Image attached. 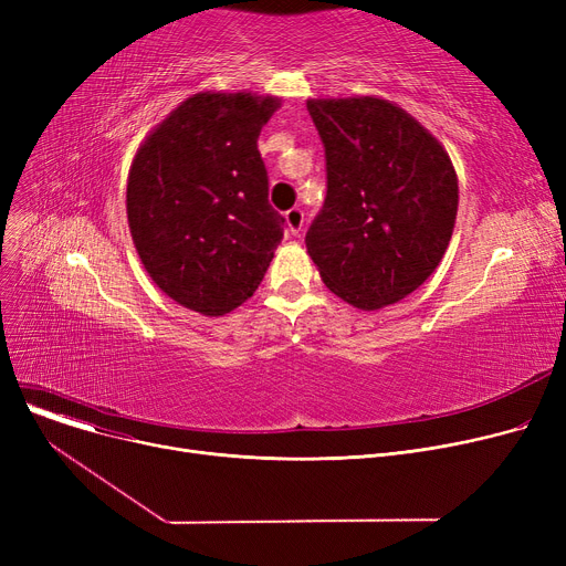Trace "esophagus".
Segmentation results:
<instances>
[{
  "instance_id": "obj_1",
  "label": "esophagus",
  "mask_w": 566,
  "mask_h": 566,
  "mask_svg": "<svg viewBox=\"0 0 566 566\" xmlns=\"http://www.w3.org/2000/svg\"><path fill=\"white\" fill-rule=\"evenodd\" d=\"M284 220H286V229L295 235L303 231V224H305V213L303 208H289V211L284 213Z\"/></svg>"
}]
</instances>
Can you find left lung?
Segmentation results:
<instances>
[{
	"instance_id": "1",
	"label": "left lung",
	"mask_w": 566,
	"mask_h": 566,
	"mask_svg": "<svg viewBox=\"0 0 566 566\" xmlns=\"http://www.w3.org/2000/svg\"><path fill=\"white\" fill-rule=\"evenodd\" d=\"M328 195L305 243L323 284L358 310L412 293L450 245L459 181L442 144L390 101L310 98Z\"/></svg>"
}]
</instances>
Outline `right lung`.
Returning a JSON list of instances; mask_svg holds the SVG:
<instances>
[{
  "label": "right lung",
  "instance_id": "add662e5",
  "mask_svg": "<svg viewBox=\"0 0 566 566\" xmlns=\"http://www.w3.org/2000/svg\"><path fill=\"white\" fill-rule=\"evenodd\" d=\"M275 96L201 92L148 135L130 165L135 250L163 293L203 316L241 307L284 235L256 139Z\"/></svg>",
  "mask_w": 566,
  "mask_h": 566
}]
</instances>
